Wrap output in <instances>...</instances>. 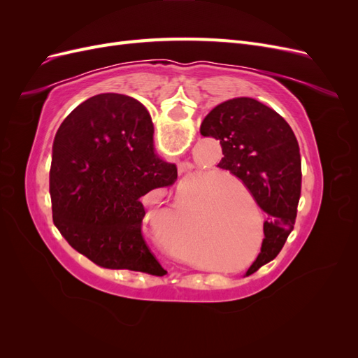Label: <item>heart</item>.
I'll return each mask as SVG.
<instances>
[{"mask_svg": "<svg viewBox=\"0 0 358 358\" xmlns=\"http://www.w3.org/2000/svg\"><path fill=\"white\" fill-rule=\"evenodd\" d=\"M187 203L176 213H173L170 218L158 227L159 241L170 254L175 257L189 259L192 254L196 252V241L191 237V229L185 222ZM201 234L204 241L215 239V229L210 225L201 229Z\"/></svg>", "mask_w": 358, "mask_h": 358, "instance_id": "obj_1", "label": "heart"}]
</instances>
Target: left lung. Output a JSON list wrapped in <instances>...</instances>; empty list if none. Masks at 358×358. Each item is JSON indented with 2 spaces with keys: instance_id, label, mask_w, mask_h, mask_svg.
I'll return each instance as SVG.
<instances>
[{
  "instance_id": "8db88e82",
  "label": "left lung",
  "mask_w": 358,
  "mask_h": 358,
  "mask_svg": "<svg viewBox=\"0 0 358 358\" xmlns=\"http://www.w3.org/2000/svg\"><path fill=\"white\" fill-rule=\"evenodd\" d=\"M200 133L220 140L218 167L239 178L267 215L262 252L246 272L251 275L272 262L294 229L301 191L297 138L282 116L249 96L216 106Z\"/></svg>"
}]
</instances>
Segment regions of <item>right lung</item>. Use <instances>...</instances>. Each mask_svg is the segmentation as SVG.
<instances>
[{"label":"right lung","mask_w":358,"mask_h":358,"mask_svg":"<svg viewBox=\"0 0 358 358\" xmlns=\"http://www.w3.org/2000/svg\"><path fill=\"white\" fill-rule=\"evenodd\" d=\"M176 179V166L154 152L146 107L128 95L99 94L64 119L53 140V222L96 266L162 276L142 234V197Z\"/></svg>","instance_id":"add662e5"}]
</instances>
